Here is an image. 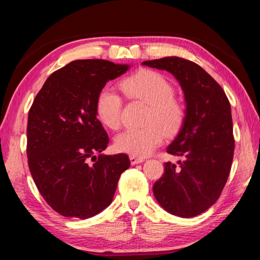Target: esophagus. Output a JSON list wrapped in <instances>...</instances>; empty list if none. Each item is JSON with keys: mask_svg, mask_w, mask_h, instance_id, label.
<instances>
[{"mask_svg": "<svg viewBox=\"0 0 260 260\" xmlns=\"http://www.w3.org/2000/svg\"><path fill=\"white\" fill-rule=\"evenodd\" d=\"M129 160H131L132 165H136V164H140V162H142L144 159H143V158H141V157L139 158V157H135V156H131Z\"/></svg>", "mask_w": 260, "mask_h": 260, "instance_id": "34e87169", "label": "esophagus"}]
</instances>
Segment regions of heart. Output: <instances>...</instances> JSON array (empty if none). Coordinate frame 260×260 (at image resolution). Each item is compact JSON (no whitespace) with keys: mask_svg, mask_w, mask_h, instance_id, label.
Wrapping results in <instances>:
<instances>
[{"mask_svg":"<svg viewBox=\"0 0 260 260\" xmlns=\"http://www.w3.org/2000/svg\"><path fill=\"white\" fill-rule=\"evenodd\" d=\"M121 88L131 99L149 105L143 128L125 129L114 139V146L120 152L144 157L159 146L164 138L172 136L181 128L184 108L174 96V87L162 74L144 70L126 78ZM99 119L109 128H117L121 121L122 101L113 88L104 86L99 91L95 103Z\"/></svg>","mask_w":260,"mask_h":260,"instance_id":"b5f03b06","label":"heart"}]
</instances>
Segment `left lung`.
<instances>
[{"mask_svg":"<svg viewBox=\"0 0 260 260\" xmlns=\"http://www.w3.org/2000/svg\"><path fill=\"white\" fill-rule=\"evenodd\" d=\"M142 65L172 73L186 101L183 124L167 147V152L182 160L179 165L165 162L153 195L167 212L195 217L217 202L230 177L235 147L230 101L219 83L193 61L174 56Z\"/></svg>","mask_w":260,"mask_h":260,"instance_id":"left-lung-1","label":"left lung"}]
</instances>
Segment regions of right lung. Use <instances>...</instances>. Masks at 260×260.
<instances>
[{"label": "right lung", "mask_w": 260, "mask_h": 260, "mask_svg": "<svg viewBox=\"0 0 260 260\" xmlns=\"http://www.w3.org/2000/svg\"><path fill=\"white\" fill-rule=\"evenodd\" d=\"M128 69L104 59L73 60L47 79L29 109L30 174L45 201L64 217L87 219L103 211L131 165L125 153H101L109 136L95 110L105 83Z\"/></svg>", "instance_id": "add662e5"}]
</instances>
